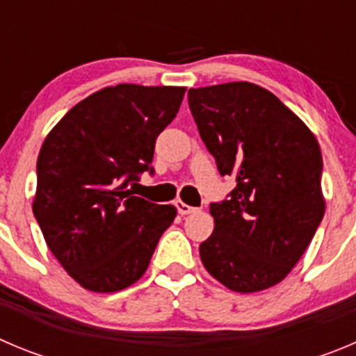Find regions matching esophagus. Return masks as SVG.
<instances>
[{
  "mask_svg": "<svg viewBox=\"0 0 356 356\" xmlns=\"http://www.w3.org/2000/svg\"><path fill=\"white\" fill-rule=\"evenodd\" d=\"M175 207H177L179 214H181V216L191 214V212H195V211H197V209H195V207H191V205L184 204V202H181V200H177V202H175Z\"/></svg>",
  "mask_w": 356,
  "mask_h": 356,
  "instance_id": "esophagus-1",
  "label": "esophagus"
}]
</instances>
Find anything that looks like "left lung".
Returning a JSON list of instances; mask_svg holds the SVG:
<instances>
[{
    "label": "left lung",
    "mask_w": 356,
    "mask_h": 356,
    "mask_svg": "<svg viewBox=\"0 0 356 356\" xmlns=\"http://www.w3.org/2000/svg\"><path fill=\"white\" fill-rule=\"evenodd\" d=\"M189 111L230 198L211 205L214 232L200 244L209 274L257 293L297 265L325 214L323 158L313 131L267 89L228 82L188 91Z\"/></svg>",
    "instance_id": "obj_1"
}]
</instances>
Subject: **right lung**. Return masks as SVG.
Segmentation results:
<instances>
[{
  "label": "right lung",
  "mask_w": 356,
  "mask_h": 356,
  "mask_svg": "<svg viewBox=\"0 0 356 356\" xmlns=\"http://www.w3.org/2000/svg\"><path fill=\"white\" fill-rule=\"evenodd\" d=\"M186 88L118 84L92 92L49 131L36 161L33 214L51 253L82 288L114 293L145 274L177 209L135 197L156 137Z\"/></svg>",
  "instance_id": "1"
}]
</instances>
